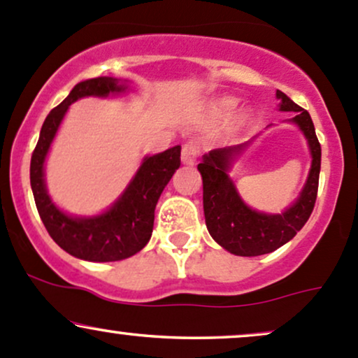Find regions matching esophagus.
<instances>
[{
  "label": "esophagus",
  "mask_w": 358,
  "mask_h": 358,
  "mask_svg": "<svg viewBox=\"0 0 358 358\" xmlns=\"http://www.w3.org/2000/svg\"><path fill=\"white\" fill-rule=\"evenodd\" d=\"M196 156H199V146H196V143H192V141L185 143L182 148V162L185 165H193Z\"/></svg>",
  "instance_id": "34e87169"
}]
</instances>
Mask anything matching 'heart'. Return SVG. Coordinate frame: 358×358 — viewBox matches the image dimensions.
I'll return each mask as SVG.
<instances>
[{"label": "heart", "instance_id": "b5f03b06", "mask_svg": "<svg viewBox=\"0 0 358 358\" xmlns=\"http://www.w3.org/2000/svg\"><path fill=\"white\" fill-rule=\"evenodd\" d=\"M236 106H237L236 99H232V97H225V99H220L217 102V110H219L220 114H229L236 109ZM241 119H245V114H241Z\"/></svg>", "mask_w": 358, "mask_h": 358}]
</instances>
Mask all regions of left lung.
Listing matches in <instances>:
<instances>
[{"mask_svg":"<svg viewBox=\"0 0 358 358\" xmlns=\"http://www.w3.org/2000/svg\"><path fill=\"white\" fill-rule=\"evenodd\" d=\"M276 97L281 101L279 109L293 110L294 124L299 126L308 139L311 151V170L306 185L298 200L286 212L269 215L252 210L241 200L239 193L229 178L227 170L234 155L248 146L219 148L203 155L199 171L203 180V213L208 232L217 244L236 256H262L285 245L293 239L298 231L310 219L313 212L316 193H318L320 165H322V146L316 138L313 121L308 110L294 104L285 92L278 90Z\"/></svg>","mask_w":358,"mask_h":358,"instance_id":"obj_1","label":"left lung"}]
</instances>
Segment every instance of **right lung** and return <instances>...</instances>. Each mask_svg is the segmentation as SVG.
Segmentation results:
<instances>
[{"label":"right lung","instance_id":"add662e5","mask_svg":"<svg viewBox=\"0 0 358 358\" xmlns=\"http://www.w3.org/2000/svg\"><path fill=\"white\" fill-rule=\"evenodd\" d=\"M126 90L113 77L79 82L45 119L30 163V183L45 229L65 252L92 262L121 261L139 252L150 241L159 195L180 166L182 146L146 156L138 173L108 212L96 217H71L55 207L47 193L43 163L69 106L80 97H106Z\"/></svg>","mask_w":358,"mask_h":358}]
</instances>
